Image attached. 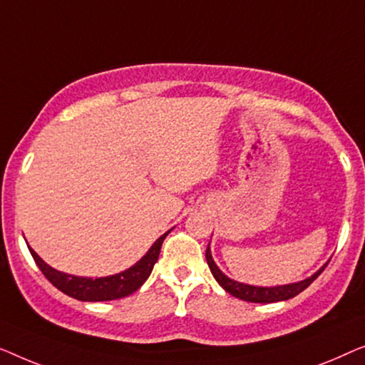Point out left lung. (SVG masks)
<instances>
[{
    "mask_svg": "<svg viewBox=\"0 0 365 365\" xmlns=\"http://www.w3.org/2000/svg\"><path fill=\"white\" fill-rule=\"evenodd\" d=\"M205 256H207V263L210 266V271H212L213 278L218 281V284L222 286L225 291L230 292L232 296L240 297V299L248 301V302H278V301L291 299V297L299 294L301 291H304L306 287L309 286L312 281H314L327 266V263H326L321 269H317L314 274L309 276V278L299 281V283L284 284V286H273V287H261V286L243 284V283H238V281L230 279L228 276L225 274L223 271L218 268L217 263L213 261L212 251H210V245H208L207 253H205Z\"/></svg>",
    "mask_w": 365,
    "mask_h": 365,
    "instance_id": "8db88e82",
    "label": "left lung"
}]
</instances>
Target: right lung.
I'll list each match as a JSON object with an SVG mask.
<instances>
[{"label":"right lung","mask_w":365,"mask_h":365,"mask_svg":"<svg viewBox=\"0 0 365 365\" xmlns=\"http://www.w3.org/2000/svg\"><path fill=\"white\" fill-rule=\"evenodd\" d=\"M168 233H170V230H168L167 233H163L160 238L150 246V250L147 251L145 256H142V259L137 261V263L130 266L129 269L122 271L119 274H112L106 276V278L96 279L61 273V271L46 264L44 261L36 255V251L33 248H29V246L28 248L31 251V256H33L36 261V264H38V268L43 271V274L48 278L49 283L58 287L59 291H63L64 294L79 301H112L132 294L133 291H137L138 287L145 283L147 278L152 273L153 264L157 263L162 243Z\"/></svg>","instance_id":"obj_1"}]
</instances>
